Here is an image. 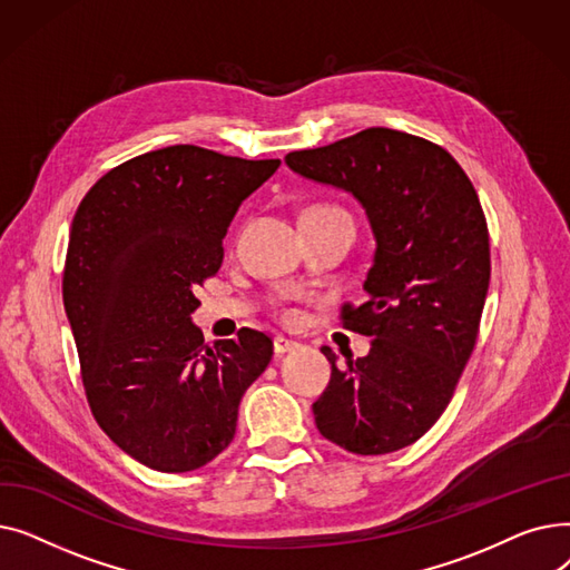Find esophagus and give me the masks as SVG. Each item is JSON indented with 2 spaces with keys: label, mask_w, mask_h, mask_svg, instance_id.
Returning a JSON list of instances; mask_svg holds the SVG:
<instances>
[{
  "label": "esophagus",
  "mask_w": 570,
  "mask_h": 570,
  "mask_svg": "<svg viewBox=\"0 0 570 570\" xmlns=\"http://www.w3.org/2000/svg\"><path fill=\"white\" fill-rule=\"evenodd\" d=\"M295 346H297V342H293V340L284 337V335H277V337H275V353H277V355H284V353L293 351Z\"/></svg>",
  "instance_id": "obj_1"
}]
</instances>
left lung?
Returning a JSON list of instances; mask_svg holds the SVG:
<instances>
[{"label":"left lung","instance_id":"8db88e82","mask_svg":"<svg viewBox=\"0 0 570 570\" xmlns=\"http://www.w3.org/2000/svg\"><path fill=\"white\" fill-rule=\"evenodd\" d=\"M291 170L353 194L376 252L370 301L342 325L372 337L365 357L333 365L314 402L318 432L355 455H385L421 439L445 411L475 346L490 286V233L462 166L436 142L372 127L297 149Z\"/></svg>","mask_w":570,"mask_h":570}]
</instances>
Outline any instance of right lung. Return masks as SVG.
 Returning a JSON list of instances; mask_svg holds the SVG:
<instances>
[{
  "mask_svg": "<svg viewBox=\"0 0 570 570\" xmlns=\"http://www.w3.org/2000/svg\"><path fill=\"white\" fill-rule=\"evenodd\" d=\"M279 164L170 145L108 170L76 209L62 295L85 395L110 441L149 469L215 460L273 357L252 327L205 344L191 314L239 203Z\"/></svg>",
  "mask_w": 570,
  "mask_h": 570,
  "instance_id": "add662e5",
  "label": "right lung"
}]
</instances>
